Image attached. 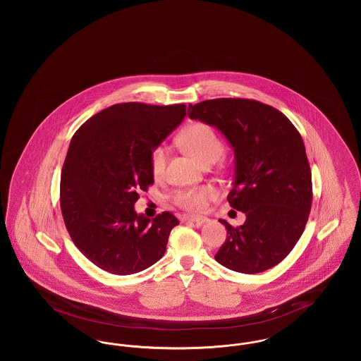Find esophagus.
Wrapping results in <instances>:
<instances>
[{
	"mask_svg": "<svg viewBox=\"0 0 361 361\" xmlns=\"http://www.w3.org/2000/svg\"><path fill=\"white\" fill-rule=\"evenodd\" d=\"M184 221H185V222H193V224H203L208 222L209 219H208L207 216H200V215H187V216L184 218Z\"/></svg>",
	"mask_w": 361,
	"mask_h": 361,
	"instance_id": "obj_1",
	"label": "esophagus"
}]
</instances>
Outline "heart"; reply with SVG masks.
<instances>
[{"label": "heart", "mask_w": 361, "mask_h": 361, "mask_svg": "<svg viewBox=\"0 0 361 361\" xmlns=\"http://www.w3.org/2000/svg\"><path fill=\"white\" fill-rule=\"evenodd\" d=\"M181 146L202 164H212L224 154V143L215 130L206 123H193L178 137ZM168 162V149L165 145H157L150 152V168L155 178L165 174ZM216 196L212 187H190L177 189L172 195L173 203L183 209L200 212L204 211L208 202Z\"/></svg>", "instance_id": "b5f03b06"}]
</instances>
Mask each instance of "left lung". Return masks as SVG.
Returning <instances> with one entry per match:
<instances>
[{"label": "left lung", "instance_id": "1", "mask_svg": "<svg viewBox=\"0 0 361 361\" xmlns=\"http://www.w3.org/2000/svg\"><path fill=\"white\" fill-rule=\"evenodd\" d=\"M188 116L215 126L234 149L230 206L242 226L224 219L227 237L215 255L226 268L259 274L281 262L303 234L312 203L309 159L299 131L274 106L249 99L189 104Z\"/></svg>", "mask_w": 361, "mask_h": 361}]
</instances>
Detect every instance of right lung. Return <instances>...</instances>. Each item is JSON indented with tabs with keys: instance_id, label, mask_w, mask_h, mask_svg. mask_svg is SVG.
I'll list each match as a JSON object with an SVG mask.
<instances>
[{
	"instance_id": "1",
	"label": "right lung",
	"mask_w": 361,
	"mask_h": 361,
	"mask_svg": "<svg viewBox=\"0 0 361 361\" xmlns=\"http://www.w3.org/2000/svg\"><path fill=\"white\" fill-rule=\"evenodd\" d=\"M185 114L184 104H115L71 137L61 174L62 216L74 245L103 271L131 275L164 256L178 219L164 211L150 221L134 204L154 184L152 149Z\"/></svg>"
}]
</instances>
